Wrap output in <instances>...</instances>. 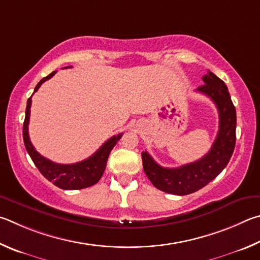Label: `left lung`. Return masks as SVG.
Instances as JSON below:
<instances>
[{
  "label": "left lung",
  "mask_w": 260,
  "mask_h": 260,
  "mask_svg": "<svg viewBox=\"0 0 260 260\" xmlns=\"http://www.w3.org/2000/svg\"><path fill=\"white\" fill-rule=\"evenodd\" d=\"M199 92L208 95L219 113V130L211 149L200 160L179 168H163L147 152L142 153L144 171L156 188L175 195L197 192L225 169L235 147L236 112L226 84L212 72L202 77Z\"/></svg>",
  "instance_id": "1"
}]
</instances>
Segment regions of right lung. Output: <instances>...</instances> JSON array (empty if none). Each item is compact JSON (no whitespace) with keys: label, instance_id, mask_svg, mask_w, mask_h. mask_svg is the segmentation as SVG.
Here are the masks:
<instances>
[{"label":"right lung","instance_id":"add662e5","mask_svg":"<svg viewBox=\"0 0 260 260\" xmlns=\"http://www.w3.org/2000/svg\"><path fill=\"white\" fill-rule=\"evenodd\" d=\"M54 74H56V72H52L51 74L43 77L39 82L38 85L35 86L34 92L39 90L43 82L51 79ZM31 95L27 100L26 115L24 121V127H22V138H24V144L27 149V153L29 154L31 161L34 162V165L38 168L39 171L49 181H51L53 185H56L57 187L61 189H82L97 184L99 179L102 178L105 169H106V163L109 153H111L113 147L115 146L118 140L121 139L122 134L113 136L107 142L103 144V146L97 152L83 161L73 163V165H59V163H54L41 155L33 146V144L30 143L28 135V123L30 115Z\"/></svg>","mask_w":260,"mask_h":260}]
</instances>
